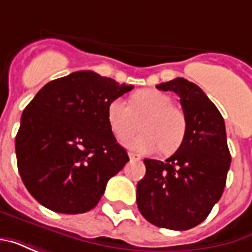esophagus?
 I'll list each match as a JSON object with an SVG mask.
<instances>
[{
    "instance_id": "1",
    "label": "esophagus",
    "mask_w": 252,
    "mask_h": 252,
    "mask_svg": "<svg viewBox=\"0 0 252 252\" xmlns=\"http://www.w3.org/2000/svg\"><path fill=\"white\" fill-rule=\"evenodd\" d=\"M129 159H131V160H142V157L137 155V154L129 153Z\"/></svg>"
}]
</instances>
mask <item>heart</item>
I'll use <instances>...</instances> for the list:
<instances>
[{"instance_id":"heart-1","label":"heart","mask_w":252,"mask_h":252,"mask_svg":"<svg viewBox=\"0 0 252 252\" xmlns=\"http://www.w3.org/2000/svg\"><path fill=\"white\" fill-rule=\"evenodd\" d=\"M169 94L157 89H143L131 97V105L124 99H113L106 109L110 129L117 139H124L136 131L137 120L143 117V132L124 140V146L139 154L162 151L174 153L180 147L186 133V117L184 110L171 105Z\"/></svg>"}]
</instances>
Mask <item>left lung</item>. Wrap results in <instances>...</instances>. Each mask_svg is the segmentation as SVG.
Here are the masks:
<instances>
[{
  "instance_id": "8db88e82",
  "label": "left lung",
  "mask_w": 252,
  "mask_h": 252,
  "mask_svg": "<svg viewBox=\"0 0 252 252\" xmlns=\"http://www.w3.org/2000/svg\"><path fill=\"white\" fill-rule=\"evenodd\" d=\"M157 88L180 95L186 133L177 153L164 162L144 159L146 175L137 182V208L157 227L185 231L205 220L224 191L231 164L225 124L195 83L175 78Z\"/></svg>"
}]
</instances>
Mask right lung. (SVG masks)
<instances>
[{
  "mask_svg": "<svg viewBox=\"0 0 252 252\" xmlns=\"http://www.w3.org/2000/svg\"><path fill=\"white\" fill-rule=\"evenodd\" d=\"M132 89L94 71H75L37 92L16 136L20 177L37 202L67 215L98 204L108 181L129 160L106 109Z\"/></svg>",
  "mask_w": 252,
  "mask_h": 252,
  "instance_id": "obj_1",
  "label": "right lung"
}]
</instances>
